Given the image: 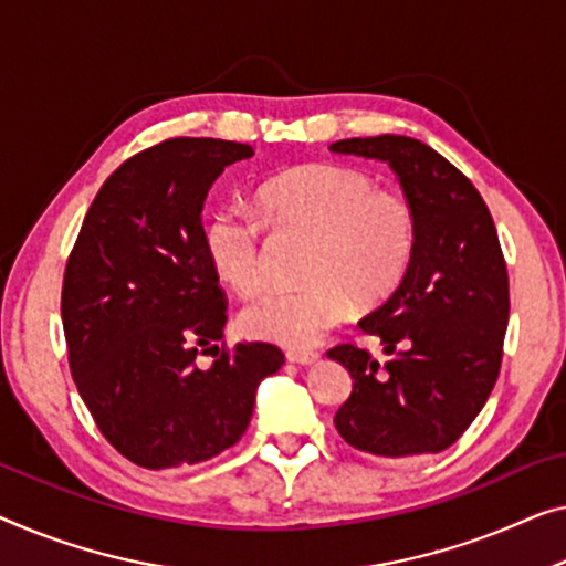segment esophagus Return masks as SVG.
<instances>
[{
  "label": "esophagus",
  "instance_id": "obj_1",
  "mask_svg": "<svg viewBox=\"0 0 566 566\" xmlns=\"http://www.w3.org/2000/svg\"><path fill=\"white\" fill-rule=\"evenodd\" d=\"M317 358H319V353H315V350H286V360H290V364H297V366H310V364H315Z\"/></svg>",
  "mask_w": 566,
  "mask_h": 566
}]
</instances>
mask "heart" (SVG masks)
<instances>
[{"instance_id":"heart-1","label":"heart","mask_w":566,"mask_h":566,"mask_svg":"<svg viewBox=\"0 0 566 566\" xmlns=\"http://www.w3.org/2000/svg\"><path fill=\"white\" fill-rule=\"evenodd\" d=\"M256 210L276 231L312 235L300 290H276L243 310V331L284 348H310L353 310V294L370 302L407 274L417 249V216L409 200L378 190L364 170L302 165L259 185ZM216 274L251 297L266 286L264 243L247 216L221 210L202 233Z\"/></svg>"}]
</instances>
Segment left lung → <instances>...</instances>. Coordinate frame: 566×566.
I'll return each mask as SVG.
<instances>
[{
  "label": "left lung",
  "mask_w": 566,
  "mask_h": 566,
  "mask_svg": "<svg viewBox=\"0 0 566 566\" xmlns=\"http://www.w3.org/2000/svg\"><path fill=\"white\" fill-rule=\"evenodd\" d=\"M335 155L389 163L417 216V249L401 284L358 327L381 337V366L353 343L327 356L353 391L335 429L381 458L442 452L485 407L503 358L509 272L499 231L465 175L411 137L340 139Z\"/></svg>",
  "instance_id": "left-lung-1"
}]
</instances>
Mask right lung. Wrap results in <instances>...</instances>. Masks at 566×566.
<instances>
[{"label": "right lung", "instance_id": "1", "mask_svg": "<svg viewBox=\"0 0 566 566\" xmlns=\"http://www.w3.org/2000/svg\"><path fill=\"white\" fill-rule=\"evenodd\" d=\"M249 145L165 139L108 175L67 256V364L101 434L147 470L196 465L247 432L284 353L223 340L226 292L206 254L202 202ZM202 352L217 360L197 366Z\"/></svg>", "mask_w": 566, "mask_h": 566}]
</instances>
